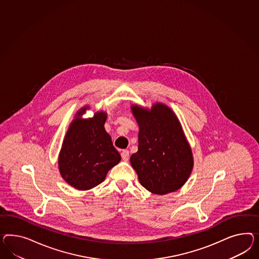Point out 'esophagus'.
<instances>
[{
	"label": "esophagus",
	"instance_id": "34e87169",
	"mask_svg": "<svg viewBox=\"0 0 259 259\" xmlns=\"http://www.w3.org/2000/svg\"><path fill=\"white\" fill-rule=\"evenodd\" d=\"M121 158H122V160L128 161L129 159V151L128 150H123L121 152Z\"/></svg>",
	"mask_w": 259,
	"mask_h": 259
}]
</instances>
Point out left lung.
Returning <instances> with one entry per match:
<instances>
[{"label": "left lung", "mask_w": 259, "mask_h": 259, "mask_svg": "<svg viewBox=\"0 0 259 259\" xmlns=\"http://www.w3.org/2000/svg\"><path fill=\"white\" fill-rule=\"evenodd\" d=\"M132 112L140 133L139 150L130 161L140 184L159 195L180 189L189 179L193 158L177 117L163 104L150 111L133 105Z\"/></svg>", "instance_id": "1"}]
</instances>
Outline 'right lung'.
<instances>
[{"instance_id": "1", "label": "right lung", "mask_w": 259, "mask_h": 259, "mask_svg": "<svg viewBox=\"0 0 259 259\" xmlns=\"http://www.w3.org/2000/svg\"><path fill=\"white\" fill-rule=\"evenodd\" d=\"M85 109L82 108L71 122L58 159L64 180L80 190L98 186L120 161L110 136L105 132L106 114L99 112L91 119H81Z\"/></svg>"}]
</instances>
